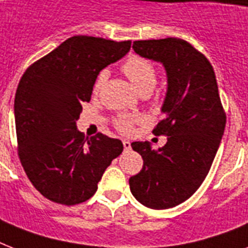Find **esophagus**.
Listing matches in <instances>:
<instances>
[{
	"label": "esophagus",
	"mask_w": 248,
	"mask_h": 248,
	"mask_svg": "<svg viewBox=\"0 0 248 248\" xmlns=\"http://www.w3.org/2000/svg\"><path fill=\"white\" fill-rule=\"evenodd\" d=\"M122 143H124V151H130V149H131V143H130L128 140H122Z\"/></svg>",
	"instance_id": "34e87169"
}]
</instances>
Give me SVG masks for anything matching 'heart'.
Instances as JSON below:
<instances>
[{
  "instance_id": "heart-1",
  "label": "heart",
  "mask_w": 248,
  "mask_h": 248,
  "mask_svg": "<svg viewBox=\"0 0 248 248\" xmlns=\"http://www.w3.org/2000/svg\"><path fill=\"white\" fill-rule=\"evenodd\" d=\"M122 71L131 81L132 85L135 86L136 90L140 93H152V90L155 87L157 83V71L155 67L149 62L144 59L141 56H130L122 65ZM108 71L103 69L99 72L95 83H93V90L99 91L101 86L104 85L107 78H108ZM140 121V117L128 116V114H122L116 120V127L122 132H130L132 128V124Z\"/></svg>"
}]
</instances>
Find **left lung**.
Segmentation results:
<instances>
[{"mask_svg": "<svg viewBox=\"0 0 248 248\" xmlns=\"http://www.w3.org/2000/svg\"><path fill=\"white\" fill-rule=\"evenodd\" d=\"M134 51L165 67L167 93L162 121L153 130L166 135L162 148L134 141L143 169L130 177L132 196L155 210L175 207L194 194L207 176L224 135L227 116L215 72L207 58L180 38L135 41Z\"/></svg>", "mask_w": 248, "mask_h": 248, "instance_id": "obj_1", "label": "left lung"}]
</instances>
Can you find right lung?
<instances>
[{"label": "right lung", "mask_w": 248, "mask_h": 248, "mask_svg": "<svg viewBox=\"0 0 248 248\" xmlns=\"http://www.w3.org/2000/svg\"><path fill=\"white\" fill-rule=\"evenodd\" d=\"M131 41L75 36L25 71L14 103L19 158L27 176L55 203H82L124 144L103 134L85 139L77 130L101 69L124 58Z\"/></svg>", "instance_id": "1"}]
</instances>
